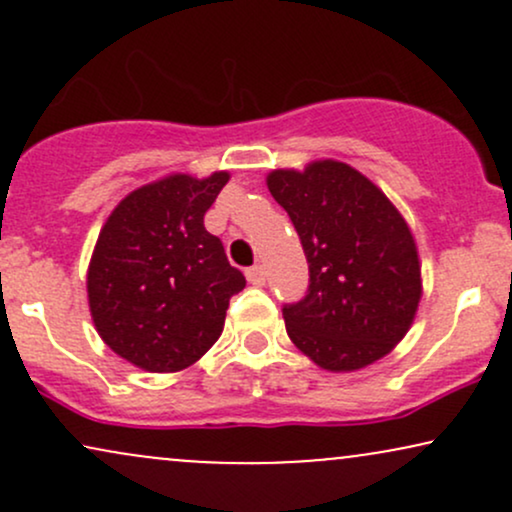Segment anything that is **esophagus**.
Here are the masks:
<instances>
[{"mask_svg": "<svg viewBox=\"0 0 512 512\" xmlns=\"http://www.w3.org/2000/svg\"><path fill=\"white\" fill-rule=\"evenodd\" d=\"M245 276L252 286H262L264 284V267L262 264H252V267L245 269Z\"/></svg>", "mask_w": 512, "mask_h": 512, "instance_id": "esophagus-1", "label": "esophagus"}]
</instances>
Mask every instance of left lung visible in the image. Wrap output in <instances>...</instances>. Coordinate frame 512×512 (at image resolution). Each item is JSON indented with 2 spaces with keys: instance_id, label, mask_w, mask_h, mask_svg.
<instances>
[{
  "instance_id": "1",
  "label": "left lung",
  "mask_w": 512,
  "mask_h": 512,
  "mask_svg": "<svg viewBox=\"0 0 512 512\" xmlns=\"http://www.w3.org/2000/svg\"><path fill=\"white\" fill-rule=\"evenodd\" d=\"M267 185L308 260V291L281 308L291 342L327 370L383 358L407 334L421 298L419 255L399 211L337 161L274 170Z\"/></svg>"
}]
</instances>
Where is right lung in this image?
<instances>
[{
  "label": "right lung",
  "mask_w": 512,
  "mask_h": 512,
  "mask_svg": "<svg viewBox=\"0 0 512 512\" xmlns=\"http://www.w3.org/2000/svg\"><path fill=\"white\" fill-rule=\"evenodd\" d=\"M228 173L170 175L139 187L105 221L91 267L88 305L117 356L151 373H173L219 339L245 276L204 228Z\"/></svg>",
  "instance_id": "add662e5"
}]
</instances>
